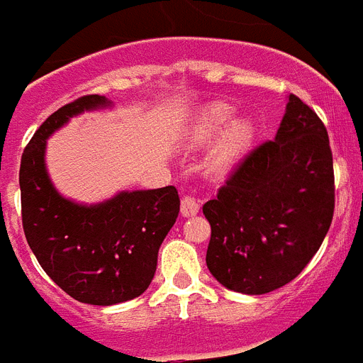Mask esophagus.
<instances>
[{
  "label": "esophagus",
  "mask_w": 363,
  "mask_h": 363,
  "mask_svg": "<svg viewBox=\"0 0 363 363\" xmlns=\"http://www.w3.org/2000/svg\"><path fill=\"white\" fill-rule=\"evenodd\" d=\"M199 212V201L194 196H184L181 201V214L184 218L196 216Z\"/></svg>",
  "instance_id": "obj_1"
}]
</instances>
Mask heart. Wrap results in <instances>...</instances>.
Returning <instances> with one entry per match:
<instances>
[{"label": "heart", "mask_w": 363, "mask_h": 363, "mask_svg": "<svg viewBox=\"0 0 363 363\" xmlns=\"http://www.w3.org/2000/svg\"><path fill=\"white\" fill-rule=\"evenodd\" d=\"M233 117V108L223 102L211 104L203 111L194 126V135L199 141L211 140L225 123ZM253 138V126L250 121L237 119L225 128L222 138L218 140L214 151H212L208 167L214 173L228 172L229 167L242 156V152L248 149L250 141Z\"/></svg>", "instance_id": "obj_1"}]
</instances>
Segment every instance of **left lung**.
<instances>
[{"instance_id": "8db88e82", "label": "left lung", "mask_w": 363, "mask_h": 363, "mask_svg": "<svg viewBox=\"0 0 363 363\" xmlns=\"http://www.w3.org/2000/svg\"><path fill=\"white\" fill-rule=\"evenodd\" d=\"M334 205L325 123L298 96L289 95L276 138L244 156L216 199L203 205L211 223L208 270L237 293L284 287L320 248Z\"/></svg>"}]
</instances>
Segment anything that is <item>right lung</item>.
<instances>
[{
	"instance_id": "add662e5",
	"label": "right lung",
	"mask_w": 363,
	"mask_h": 363,
	"mask_svg": "<svg viewBox=\"0 0 363 363\" xmlns=\"http://www.w3.org/2000/svg\"><path fill=\"white\" fill-rule=\"evenodd\" d=\"M110 104L106 96L85 95L59 108L38 126L20 162L29 248L65 293L93 306H113L145 293L160 244L181 208L175 186L121 191L96 205L59 196L44 164L46 140L70 117Z\"/></svg>"
}]
</instances>
